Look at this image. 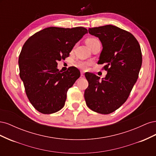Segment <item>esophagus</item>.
<instances>
[{
    "label": "esophagus",
    "mask_w": 156,
    "mask_h": 156,
    "mask_svg": "<svg viewBox=\"0 0 156 156\" xmlns=\"http://www.w3.org/2000/svg\"><path fill=\"white\" fill-rule=\"evenodd\" d=\"M81 77L84 76V72H81Z\"/></svg>",
    "instance_id": "esophagus-1"
}]
</instances>
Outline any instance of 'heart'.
Listing matches in <instances>:
<instances>
[{
	"label": "heart",
	"instance_id": "heart-1",
	"mask_svg": "<svg viewBox=\"0 0 156 156\" xmlns=\"http://www.w3.org/2000/svg\"><path fill=\"white\" fill-rule=\"evenodd\" d=\"M98 40L96 37H90V38H88L86 40V44L89 47L92 44H93L94 41H96ZM90 64V62H88V61H79L77 63V66L83 69H86L88 68V66Z\"/></svg>",
	"mask_w": 156,
	"mask_h": 156
}]
</instances>
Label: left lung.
I'll list each match as a JSON object with an SVG mask.
<instances>
[{
  "label": "left lung",
  "instance_id": "1",
  "mask_svg": "<svg viewBox=\"0 0 156 156\" xmlns=\"http://www.w3.org/2000/svg\"><path fill=\"white\" fill-rule=\"evenodd\" d=\"M98 37L103 49L98 64L107 73L105 78L85 73L88 87L84 91L87 106L93 111L108 115L115 111L128 98L139 77L142 53L138 41L131 33L111 25L88 29Z\"/></svg>",
  "mask_w": 156,
  "mask_h": 156
}]
</instances>
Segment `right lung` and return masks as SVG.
Instances as JSON below:
<instances>
[{
  "label": "right lung",
  "instance_id": "1",
  "mask_svg": "<svg viewBox=\"0 0 156 156\" xmlns=\"http://www.w3.org/2000/svg\"><path fill=\"white\" fill-rule=\"evenodd\" d=\"M87 33L81 27H51L35 33L23 45L19 56L20 76L28 99L37 111L52 114L64 106L68 89L81 73L74 66L62 72L56 62L68 57Z\"/></svg>",
  "mask_w": 156,
  "mask_h": 156
}]
</instances>
